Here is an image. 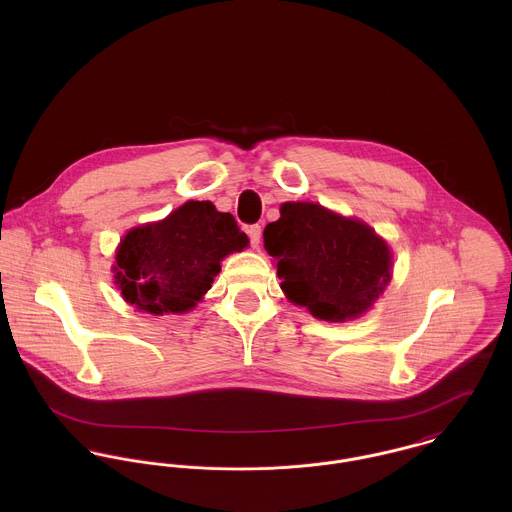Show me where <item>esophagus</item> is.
<instances>
[{
    "mask_svg": "<svg viewBox=\"0 0 512 512\" xmlns=\"http://www.w3.org/2000/svg\"><path fill=\"white\" fill-rule=\"evenodd\" d=\"M248 238H250V244H252L254 248H258V244H260V238H262V228H260L258 224H252V226H248Z\"/></svg>",
    "mask_w": 512,
    "mask_h": 512,
    "instance_id": "obj_1",
    "label": "esophagus"
}]
</instances>
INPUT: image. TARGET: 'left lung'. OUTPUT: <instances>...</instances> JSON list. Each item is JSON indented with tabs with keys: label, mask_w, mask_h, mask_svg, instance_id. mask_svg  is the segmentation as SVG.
Returning a JSON list of instances; mask_svg holds the SVG:
<instances>
[{
	"label": "left lung",
	"mask_w": 512,
	"mask_h": 512,
	"mask_svg": "<svg viewBox=\"0 0 512 512\" xmlns=\"http://www.w3.org/2000/svg\"><path fill=\"white\" fill-rule=\"evenodd\" d=\"M264 248L278 260L290 301L325 321L359 317L390 282L386 242L365 222L321 205L284 203L280 219L264 228Z\"/></svg>",
	"instance_id": "left-lung-1"
}]
</instances>
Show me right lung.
<instances>
[{"mask_svg": "<svg viewBox=\"0 0 512 512\" xmlns=\"http://www.w3.org/2000/svg\"><path fill=\"white\" fill-rule=\"evenodd\" d=\"M248 244L230 213L189 201L161 222L130 230L116 252V284L128 303L155 315L195 307L220 260Z\"/></svg>", "mask_w": 512, "mask_h": 512, "instance_id": "right-lung-1", "label": "right lung"}]
</instances>
